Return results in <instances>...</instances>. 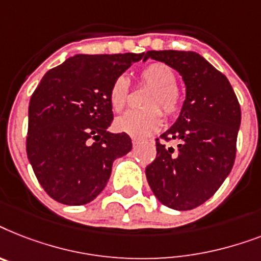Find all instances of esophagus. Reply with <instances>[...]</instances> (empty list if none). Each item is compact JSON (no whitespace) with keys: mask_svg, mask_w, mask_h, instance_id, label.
<instances>
[{"mask_svg":"<svg viewBox=\"0 0 261 261\" xmlns=\"http://www.w3.org/2000/svg\"><path fill=\"white\" fill-rule=\"evenodd\" d=\"M132 144H133V147H136V145L140 144V140H139V139H132Z\"/></svg>","mask_w":261,"mask_h":261,"instance_id":"esophagus-1","label":"esophagus"}]
</instances>
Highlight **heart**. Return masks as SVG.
<instances>
[{
  "instance_id": "obj_1",
  "label": "heart",
  "mask_w": 261,
  "mask_h": 261,
  "mask_svg": "<svg viewBox=\"0 0 261 261\" xmlns=\"http://www.w3.org/2000/svg\"><path fill=\"white\" fill-rule=\"evenodd\" d=\"M141 85L151 89L144 106L147 109L129 110L114 122L118 132L129 136H151L160 129L163 124V114L168 118L175 117L182 108V94L176 87V75L167 64L155 62L141 68L139 74ZM129 81L120 75L114 79L109 90V103L114 112H121L128 102Z\"/></svg>"
}]
</instances>
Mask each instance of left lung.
<instances>
[{
  "label": "left lung",
  "instance_id": "8db88e82",
  "mask_svg": "<svg viewBox=\"0 0 261 261\" xmlns=\"http://www.w3.org/2000/svg\"><path fill=\"white\" fill-rule=\"evenodd\" d=\"M182 75L186 99L178 120L156 139V159L145 168L149 187L164 206L191 210L224 183L236 159L241 109L228 78L193 51H148ZM178 140L176 147L164 141Z\"/></svg>",
  "mask_w": 261,
  "mask_h": 261
}]
</instances>
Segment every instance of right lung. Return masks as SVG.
Wrapping results in <instances>:
<instances>
[{
	"instance_id": "add662e5",
	"label": "right lung",
	"mask_w": 261,
	"mask_h": 261,
	"mask_svg": "<svg viewBox=\"0 0 261 261\" xmlns=\"http://www.w3.org/2000/svg\"><path fill=\"white\" fill-rule=\"evenodd\" d=\"M143 54L75 55L52 68L33 91L27 155L45 193L64 205H86L105 189L117 158L132 149L110 133L112 83Z\"/></svg>"
}]
</instances>
